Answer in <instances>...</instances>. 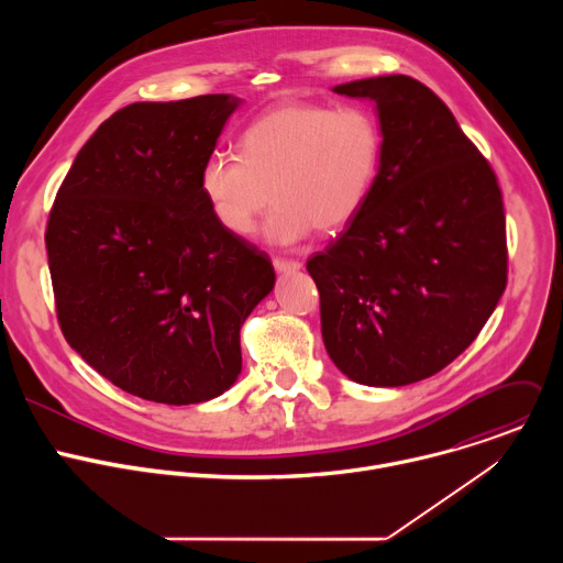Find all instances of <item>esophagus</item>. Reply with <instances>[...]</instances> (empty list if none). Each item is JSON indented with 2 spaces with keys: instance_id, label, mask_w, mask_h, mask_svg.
<instances>
[{
  "instance_id": "34e87169",
  "label": "esophagus",
  "mask_w": 563,
  "mask_h": 563,
  "mask_svg": "<svg viewBox=\"0 0 563 563\" xmlns=\"http://www.w3.org/2000/svg\"><path fill=\"white\" fill-rule=\"evenodd\" d=\"M302 267V263H298V261H285V258H274V269L278 272V274H294V272H298Z\"/></svg>"
}]
</instances>
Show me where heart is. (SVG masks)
<instances>
[{"label": "heart", "instance_id": "heart-1", "mask_svg": "<svg viewBox=\"0 0 563 563\" xmlns=\"http://www.w3.org/2000/svg\"><path fill=\"white\" fill-rule=\"evenodd\" d=\"M383 137L365 109L285 102L243 135V153L213 151L198 176L213 220L231 235H250L272 205L265 240L302 243L318 227L339 231L365 207L380 169Z\"/></svg>", "mask_w": 563, "mask_h": 563}]
</instances>
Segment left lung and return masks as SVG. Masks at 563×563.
I'll use <instances>...</instances> for the list:
<instances>
[{"label":"left lung","instance_id":"1","mask_svg":"<svg viewBox=\"0 0 563 563\" xmlns=\"http://www.w3.org/2000/svg\"><path fill=\"white\" fill-rule=\"evenodd\" d=\"M332 91L374 102L383 155L365 207L307 263L320 332L350 380L410 385L450 365L506 289L501 189L419 79L378 75Z\"/></svg>","mask_w":563,"mask_h":563}]
</instances>
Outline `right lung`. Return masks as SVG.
<instances>
[{"label": "right lung", "instance_id": "right-lung-1", "mask_svg": "<svg viewBox=\"0 0 563 563\" xmlns=\"http://www.w3.org/2000/svg\"><path fill=\"white\" fill-rule=\"evenodd\" d=\"M243 104L137 102L79 148L46 229L64 339L120 389L205 404L243 369L240 328L272 294L269 258L211 216L198 176Z\"/></svg>", "mask_w": 563, "mask_h": 563}]
</instances>
